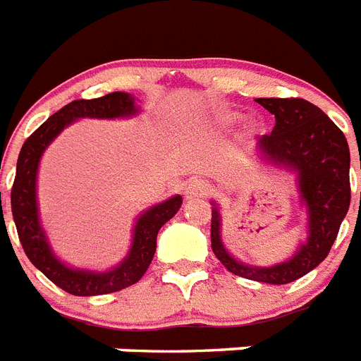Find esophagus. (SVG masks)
<instances>
[{"instance_id":"34e87169","label":"esophagus","mask_w":361,"mask_h":361,"mask_svg":"<svg viewBox=\"0 0 361 361\" xmlns=\"http://www.w3.org/2000/svg\"><path fill=\"white\" fill-rule=\"evenodd\" d=\"M210 192V186L201 178H194L190 180L188 186H186V197L188 199H199V197H207Z\"/></svg>"}]
</instances>
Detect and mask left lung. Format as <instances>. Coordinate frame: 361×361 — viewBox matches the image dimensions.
<instances>
[{
    "label": "left lung",
    "mask_w": 361,
    "mask_h": 361,
    "mask_svg": "<svg viewBox=\"0 0 361 361\" xmlns=\"http://www.w3.org/2000/svg\"><path fill=\"white\" fill-rule=\"evenodd\" d=\"M255 102L276 117L272 134L259 140V151L268 162L296 173L300 201L307 212V240L300 244L289 261L274 267L242 264L224 247L220 209L212 203L210 242L216 257L235 276L285 285L319 267L336 242L350 204V151L345 134L315 104L304 99H257Z\"/></svg>",
    "instance_id": "obj_1"
}]
</instances>
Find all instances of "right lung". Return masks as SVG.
Instances as JSON below:
<instances>
[{
  "instance_id": "add662e5",
  "label": "right lung",
  "mask_w": 361,
  "mask_h": 361,
  "mask_svg": "<svg viewBox=\"0 0 361 361\" xmlns=\"http://www.w3.org/2000/svg\"><path fill=\"white\" fill-rule=\"evenodd\" d=\"M137 109L140 108H135L134 97L123 91L104 94L100 99L72 100L57 114L48 117V121L25 140L18 154L16 177L11 190V209H13V218L22 247L27 259L51 283H56L57 287L74 296L108 295L137 283L154 257L158 231L177 214V210L183 204V197L175 195L140 214L134 226L130 252L125 261H121L115 268L108 272L71 268L54 255L50 244L46 240V233L40 227L39 207H37V171H39L40 157L46 151V147L59 135V132L76 119L132 117L137 114Z\"/></svg>"
}]
</instances>
